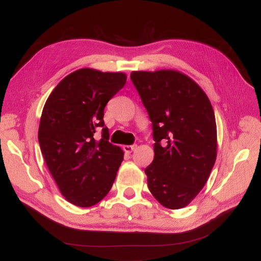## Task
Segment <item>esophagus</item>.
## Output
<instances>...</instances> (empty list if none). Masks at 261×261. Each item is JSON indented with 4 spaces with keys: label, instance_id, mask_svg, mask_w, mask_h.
<instances>
[{
    "label": "esophagus",
    "instance_id": "34e87169",
    "mask_svg": "<svg viewBox=\"0 0 261 261\" xmlns=\"http://www.w3.org/2000/svg\"><path fill=\"white\" fill-rule=\"evenodd\" d=\"M136 145H126V146H124L123 147V149H124V151L126 152V153H132L134 150L136 149Z\"/></svg>",
    "mask_w": 261,
    "mask_h": 261
}]
</instances>
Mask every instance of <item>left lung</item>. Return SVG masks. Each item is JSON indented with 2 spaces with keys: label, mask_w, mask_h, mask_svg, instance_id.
<instances>
[{
  "label": "left lung",
  "mask_w": 261,
  "mask_h": 261,
  "mask_svg": "<svg viewBox=\"0 0 261 261\" xmlns=\"http://www.w3.org/2000/svg\"><path fill=\"white\" fill-rule=\"evenodd\" d=\"M152 122L154 158L145 169L149 191L163 207H186L207 183L217 158V125L207 94L177 70L133 72Z\"/></svg>",
  "instance_id": "obj_1"
}]
</instances>
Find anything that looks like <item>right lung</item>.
Here are the masks:
<instances>
[{
  "instance_id": "obj_1",
  "label": "right lung",
  "mask_w": 261,
  "mask_h": 261,
  "mask_svg": "<svg viewBox=\"0 0 261 261\" xmlns=\"http://www.w3.org/2000/svg\"><path fill=\"white\" fill-rule=\"evenodd\" d=\"M126 83L124 73L82 68L67 75L46 100L38 140L51 175L70 203L91 207L111 189L123 150L109 143L105 108ZM102 127L101 139L94 138Z\"/></svg>"
}]
</instances>
